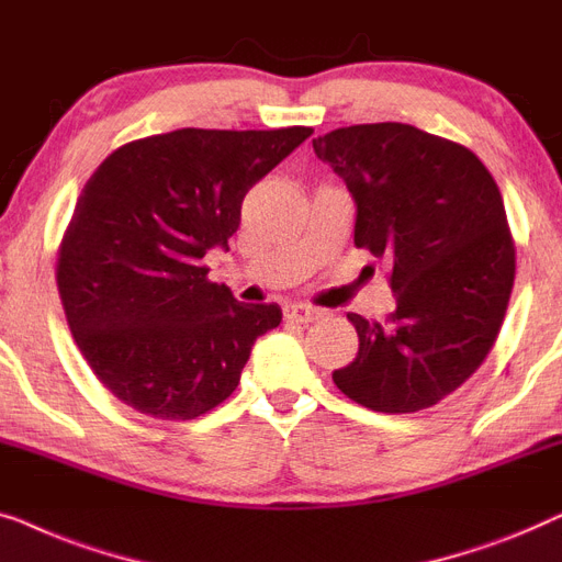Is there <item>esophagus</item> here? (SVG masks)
Masks as SVG:
<instances>
[{
	"instance_id": "obj_1",
	"label": "esophagus",
	"mask_w": 562,
	"mask_h": 562,
	"mask_svg": "<svg viewBox=\"0 0 562 562\" xmlns=\"http://www.w3.org/2000/svg\"><path fill=\"white\" fill-rule=\"evenodd\" d=\"M321 311H315L311 305H303V303H290L284 305V318L292 321V323H313L318 321Z\"/></svg>"
}]
</instances>
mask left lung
Returning a JSON list of instances; mask_svg holds the SVG:
<instances>
[{
    "label": "left lung",
    "mask_w": 562,
    "mask_h": 562,
    "mask_svg": "<svg viewBox=\"0 0 562 562\" xmlns=\"http://www.w3.org/2000/svg\"><path fill=\"white\" fill-rule=\"evenodd\" d=\"M357 203L353 244L390 267L386 321L349 313L359 353L334 371L374 413H417L456 392L492 351L515 284V239L486 165L469 147L400 122L313 139Z\"/></svg>",
    "instance_id": "left-lung-1"
}]
</instances>
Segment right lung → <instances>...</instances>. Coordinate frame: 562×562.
Wrapping results in <instances>:
<instances>
[{
	"label": "right lung",
	"instance_id": "right-lung-1",
	"mask_svg": "<svg viewBox=\"0 0 562 562\" xmlns=\"http://www.w3.org/2000/svg\"><path fill=\"white\" fill-rule=\"evenodd\" d=\"M311 126L176 130L116 147L86 180L55 280L70 334L101 384L155 420H195L239 384L278 305L209 280L241 203Z\"/></svg>",
	"mask_w": 562,
	"mask_h": 562
}]
</instances>
